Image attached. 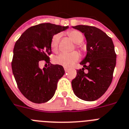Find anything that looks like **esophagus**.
<instances>
[{"label": "esophagus", "mask_w": 129, "mask_h": 129, "mask_svg": "<svg viewBox=\"0 0 129 129\" xmlns=\"http://www.w3.org/2000/svg\"><path fill=\"white\" fill-rule=\"evenodd\" d=\"M64 70L65 71H66V73H67V72H68V71H69V69L67 68V67H64Z\"/></svg>", "instance_id": "1"}]
</instances>
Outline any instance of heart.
Masks as SVG:
<instances>
[{"instance_id": "1", "label": "heart", "mask_w": 129, "mask_h": 129, "mask_svg": "<svg viewBox=\"0 0 129 129\" xmlns=\"http://www.w3.org/2000/svg\"><path fill=\"white\" fill-rule=\"evenodd\" d=\"M68 36L72 41L76 44V47L80 50H82L83 47L80 45V44L83 41V35L80 31L78 30H72L69 31ZM60 34H56L53 36L51 42V47L54 52H56L58 48V43L60 41ZM79 54L76 52L67 54V53H61L54 58V62L57 64L62 66L65 67H70L73 66L79 60Z\"/></svg>"}]
</instances>
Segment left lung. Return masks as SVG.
<instances>
[{"mask_svg": "<svg viewBox=\"0 0 129 129\" xmlns=\"http://www.w3.org/2000/svg\"><path fill=\"white\" fill-rule=\"evenodd\" d=\"M73 27L83 33L87 40L86 56L80 62L83 67L76 70V78L71 82L73 92L83 100H96L112 82L116 62L113 42L104 31L94 26L78 25Z\"/></svg>", "mask_w": 129, "mask_h": 129, "instance_id": "obj_1", "label": "left lung"}]
</instances>
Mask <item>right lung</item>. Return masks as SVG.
I'll return each instance as SVG.
<instances>
[{
    "instance_id": "add662e5",
    "label": "right lung",
    "mask_w": 129,
    "mask_h": 129,
    "mask_svg": "<svg viewBox=\"0 0 129 129\" xmlns=\"http://www.w3.org/2000/svg\"><path fill=\"white\" fill-rule=\"evenodd\" d=\"M68 26L43 23L25 30L16 42L11 67L17 86L31 102L45 103L54 96L59 79L64 75L63 67L50 63L51 42L54 35ZM45 60L48 67L41 70L39 63Z\"/></svg>"
}]
</instances>
